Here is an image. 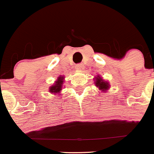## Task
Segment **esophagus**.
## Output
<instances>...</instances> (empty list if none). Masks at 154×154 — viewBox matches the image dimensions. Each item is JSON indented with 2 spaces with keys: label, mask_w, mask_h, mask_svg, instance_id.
Here are the masks:
<instances>
[{
  "label": "esophagus",
  "mask_w": 154,
  "mask_h": 154,
  "mask_svg": "<svg viewBox=\"0 0 154 154\" xmlns=\"http://www.w3.org/2000/svg\"><path fill=\"white\" fill-rule=\"evenodd\" d=\"M84 68L83 64H78V65H76L75 69H78V70H82Z\"/></svg>",
  "instance_id": "1"
}]
</instances>
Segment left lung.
<instances>
[{"label":"left lung","instance_id":"obj_1","mask_svg":"<svg viewBox=\"0 0 154 154\" xmlns=\"http://www.w3.org/2000/svg\"><path fill=\"white\" fill-rule=\"evenodd\" d=\"M96 86L99 87V89H106L107 88H109V85L107 82H103V80H102L101 79H97L96 82Z\"/></svg>","mask_w":154,"mask_h":154}]
</instances>
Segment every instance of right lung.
<instances>
[{
    "mask_svg": "<svg viewBox=\"0 0 154 154\" xmlns=\"http://www.w3.org/2000/svg\"><path fill=\"white\" fill-rule=\"evenodd\" d=\"M62 83H63V77H59L58 81L55 82V85L51 87L50 92H59L62 89Z\"/></svg>",
    "mask_w": 154,
    "mask_h": 154,
    "instance_id": "right-lung-1",
    "label": "right lung"
}]
</instances>
